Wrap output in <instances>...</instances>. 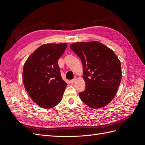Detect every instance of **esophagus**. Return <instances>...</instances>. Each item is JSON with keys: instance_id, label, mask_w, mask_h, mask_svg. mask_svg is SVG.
I'll list each match as a JSON object with an SVG mask.
<instances>
[{"instance_id": "esophagus-1", "label": "esophagus", "mask_w": 145, "mask_h": 145, "mask_svg": "<svg viewBox=\"0 0 145 145\" xmlns=\"http://www.w3.org/2000/svg\"><path fill=\"white\" fill-rule=\"evenodd\" d=\"M76 77H74L72 80H71V83H74L76 82Z\"/></svg>"}]
</instances>
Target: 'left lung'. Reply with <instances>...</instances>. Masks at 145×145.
I'll return each mask as SVG.
<instances>
[{
  "label": "left lung",
  "mask_w": 145,
  "mask_h": 145,
  "mask_svg": "<svg viewBox=\"0 0 145 145\" xmlns=\"http://www.w3.org/2000/svg\"><path fill=\"white\" fill-rule=\"evenodd\" d=\"M70 48L79 57L86 88L79 93L92 108H103L114 98L121 79V63L112 50L97 41L76 42Z\"/></svg>",
  "instance_id": "8db88e82"
}]
</instances>
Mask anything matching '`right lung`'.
Here are the masks:
<instances>
[{
  "instance_id": "right-lung-1",
  "label": "right lung",
  "mask_w": 145,
  "mask_h": 145,
  "mask_svg": "<svg viewBox=\"0 0 145 145\" xmlns=\"http://www.w3.org/2000/svg\"><path fill=\"white\" fill-rule=\"evenodd\" d=\"M67 45L65 43L42 45L24 64L25 88L34 102L43 108H53L62 99L67 83L61 77L58 60Z\"/></svg>"
}]
</instances>
